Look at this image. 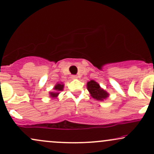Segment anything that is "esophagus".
I'll list each match as a JSON object with an SVG mask.
<instances>
[{
    "label": "esophagus",
    "instance_id": "34e87169",
    "mask_svg": "<svg viewBox=\"0 0 154 154\" xmlns=\"http://www.w3.org/2000/svg\"><path fill=\"white\" fill-rule=\"evenodd\" d=\"M77 77H77V76H76V75H72V78L73 79H77Z\"/></svg>",
    "mask_w": 154,
    "mask_h": 154
}]
</instances>
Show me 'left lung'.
Returning <instances> with one entry per match:
<instances>
[{
  "instance_id": "obj_1",
  "label": "left lung",
  "mask_w": 154,
  "mask_h": 154,
  "mask_svg": "<svg viewBox=\"0 0 154 154\" xmlns=\"http://www.w3.org/2000/svg\"><path fill=\"white\" fill-rule=\"evenodd\" d=\"M87 89L90 92V96L95 100L99 101H104L109 97V93L100 86L99 83L95 80L89 81L87 83Z\"/></svg>"
}]
</instances>
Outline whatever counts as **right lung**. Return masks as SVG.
<instances>
[{"label": "right lung", "mask_w": 154, "mask_h": 154, "mask_svg": "<svg viewBox=\"0 0 154 154\" xmlns=\"http://www.w3.org/2000/svg\"><path fill=\"white\" fill-rule=\"evenodd\" d=\"M64 84H63L62 82H57L56 85L54 87V92H49V97L51 98H57L58 97L59 94L60 93L61 91H62L64 90Z\"/></svg>", "instance_id": "right-lung-1"}]
</instances>
